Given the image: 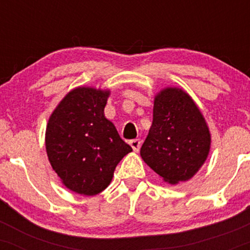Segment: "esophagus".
<instances>
[{
    "label": "esophagus",
    "instance_id": "esophagus-1",
    "mask_svg": "<svg viewBox=\"0 0 250 250\" xmlns=\"http://www.w3.org/2000/svg\"><path fill=\"white\" fill-rule=\"evenodd\" d=\"M129 145L131 146V148H133L135 151H139L140 148H141V140L140 139L130 140V141H129Z\"/></svg>",
    "mask_w": 250,
    "mask_h": 250
}]
</instances>
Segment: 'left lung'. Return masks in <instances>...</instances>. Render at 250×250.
Returning <instances> with one entry per match:
<instances>
[{"instance_id":"8db88e82","label":"left lung","mask_w":250,"mask_h":250,"mask_svg":"<svg viewBox=\"0 0 250 250\" xmlns=\"http://www.w3.org/2000/svg\"><path fill=\"white\" fill-rule=\"evenodd\" d=\"M210 148V134L202 114L187 93L162 90L154 102L153 125L141 156L171 185L187 181L201 168Z\"/></svg>"}]
</instances>
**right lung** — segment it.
I'll list each match as a JSON object with an SVG mask.
<instances>
[{
  "mask_svg": "<svg viewBox=\"0 0 250 250\" xmlns=\"http://www.w3.org/2000/svg\"><path fill=\"white\" fill-rule=\"evenodd\" d=\"M109 91L76 88L51 114L45 148L67 188L96 195L108 187L116 166L133 149L103 115Z\"/></svg>",
  "mask_w": 250,
  "mask_h": 250,
  "instance_id": "obj_1",
  "label": "right lung"
}]
</instances>
